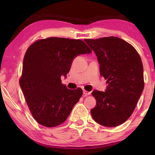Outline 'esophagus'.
<instances>
[{"label": "esophagus", "mask_w": 155, "mask_h": 155, "mask_svg": "<svg viewBox=\"0 0 155 155\" xmlns=\"http://www.w3.org/2000/svg\"><path fill=\"white\" fill-rule=\"evenodd\" d=\"M90 92H88V91H86V90H83V94L84 96H87V95H90Z\"/></svg>", "instance_id": "obj_1"}]
</instances>
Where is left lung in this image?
Instances as JSON below:
<instances>
[{
    "label": "left lung",
    "instance_id": "8db88e82",
    "mask_svg": "<svg viewBox=\"0 0 155 155\" xmlns=\"http://www.w3.org/2000/svg\"><path fill=\"white\" fill-rule=\"evenodd\" d=\"M97 55L100 75L109 84L105 92L94 90L97 105L93 119L101 126L116 127L133 114L144 89L143 66L133 46L116 37L85 39Z\"/></svg>",
    "mask_w": 155,
    "mask_h": 155
}]
</instances>
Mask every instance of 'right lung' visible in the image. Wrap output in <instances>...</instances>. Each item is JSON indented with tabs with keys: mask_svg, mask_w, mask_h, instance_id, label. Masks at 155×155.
<instances>
[{
	"mask_svg": "<svg viewBox=\"0 0 155 155\" xmlns=\"http://www.w3.org/2000/svg\"><path fill=\"white\" fill-rule=\"evenodd\" d=\"M92 50L80 39L49 37L39 39L27 48L23 59L20 85L29 111L36 121L52 128L63 124L82 90H69L61 83L73 59Z\"/></svg>",
	"mask_w": 155,
	"mask_h": 155,
	"instance_id": "right-lung-1",
	"label": "right lung"
}]
</instances>
